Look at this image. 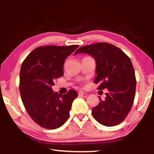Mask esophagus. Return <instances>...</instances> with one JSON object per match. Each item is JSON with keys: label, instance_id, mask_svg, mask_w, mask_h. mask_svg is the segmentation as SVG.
Segmentation results:
<instances>
[{"label": "esophagus", "instance_id": "obj_1", "mask_svg": "<svg viewBox=\"0 0 154 154\" xmlns=\"http://www.w3.org/2000/svg\"><path fill=\"white\" fill-rule=\"evenodd\" d=\"M85 94V92H83V91H79V92H78V95H79V96H83Z\"/></svg>", "mask_w": 154, "mask_h": 154}]
</instances>
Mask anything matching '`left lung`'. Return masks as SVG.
<instances>
[{
  "label": "left lung",
  "mask_w": 154,
  "mask_h": 154,
  "mask_svg": "<svg viewBox=\"0 0 154 154\" xmlns=\"http://www.w3.org/2000/svg\"><path fill=\"white\" fill-rule=\"evenodd\" d=\"M87 53L96 62L97 89H107L106 98L94 107L92 113L96 121L106 126H116L124 120L133 105L136 92V77L132 62L118 47L109 43L83 46L75 54Z\"/></svg>",
  "instance_id": "left-lung-1"
}]
</instances>
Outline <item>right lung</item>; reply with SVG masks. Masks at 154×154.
<instances>
[{
	"mask_svg": "<svg viewBox=\"0 0 154 154\" xmlns=\"http://www.w3.org/2000/svg\"><path fill=\"white\" fill-rule=\"evenodd\" d=\"M79 45L40 46L28 54L20 72V92L22 103L32 120L40 126L54 130L62 126L77 92L69 90L63 95L54 92L52 86L64 74L65 60Z\"/></svg>",
	"mask_w": 154,
	"mask_h": 154,
	"instance_id": "right-lung-1",
	"label": "right lung"
}]
</instances>
